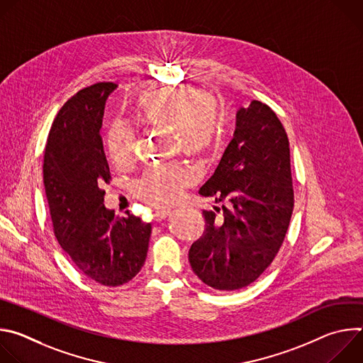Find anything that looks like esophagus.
Wrapping results in <instances>:
<instances>
[{"label":"esophagus","instance_id":"34e87169","mask_svg":"<svg viewBox=\"0 0 363 363\" xmlns=\"http://www.w3.org/2000/svg\"><path fill=\"white\" fill-rule=\"evenodd\" d=\"M169 214H171V211H169V210L162 208V210H157V211H155L153 217H155V220H157V221H161V220H165Z\"/></svg>","mask_w":363,"mask_h":363}]
</instances>
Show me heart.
<instances>
[{"instance_id": "b5f03b06", "label": "heart", "mask_w": 363, "mask_h": 363, "mask_svg": "<svg viewBox=\"0 0 363 363\" xmlns=\"http://www.w3.org/2000/svg\"><path fill=\"white\" fill-rule=\"evenodd\" d=\"M138 119L150 128L169 129L174 152H182L188 158L203 160L223 142L225 118L220 103L195 89L155 87L135 97ZM106 149L118 167L132 162L136 149L133 129L115 122L106 136ZM195 181V174L181 165L171 164L147 171L135 185L139 199L149 205L172 203L181 191Z\"/></svg>"}]
</instances>
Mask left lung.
I'll return each instance as SVG.
<instances>
[{"mask_svg":"<svg viewBox=\"0 0 363 363\" xmlns=\"http://www.w3.org/2000/svg\"><path fill=\"white\" fill-rule=\"evenodd\" d=\"M291 184L287 133L266 103L252 100L237 112L234 138L199 189L228 203L223 218L202 213L205 230L189 248V264L206 286L238 290L272 264L293 213Z\"/></svg>","mask_w":363,"mask_h":363,"instance_id":"obj_1","label":"left lung"}]
</instances>
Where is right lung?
I'll use <instances>...</instances> for the list:
<instances>
[{
    "label": "right lung",
    "instance_id": "1",
    "mask_svg": "<svg viewBox=\"0 0 363 363\" xmlns=\"http://www.w3.org/2000/svg\"><path fill=\"white\" fill-rule=\"evenodd\" d=\"M118 86L96 83L79 90L51 125L43 179L55 235L87 279L116 287L132 280L146 260L152 227L139 217H115L103 205L111 181L100 136L103 111Z\"/></svg>",
    "mask_w": 363,
    "mask_h": 363
}]
</instances>
